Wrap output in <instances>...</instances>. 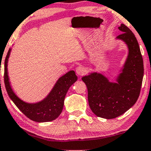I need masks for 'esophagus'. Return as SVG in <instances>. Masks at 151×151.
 <instances>
[{
	"label": "esophagus",
	"instance_id": "esophagus-1",
	"mask_svg": "<svg viewBox=\"0 0 151 151\" xmlns=\"http://www.w3.org/2000/svg\"><path fill=\"white\" fill-rule=\"evenodd\" d=\"M86 70L82 66H79V67H77V69H76V73H77V75L79 76H82L85 74Z\"/></svg>",
	"mask_w": 151,
	"mask_h": 151
}]
</instances>
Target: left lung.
<instances>
[{
	"label": "left lung",
	"instance_id": "1",
	"mask_svg": "<svg viewBox=\"0 0 151 151\" xmlns=\"http://www.w3.org/2000/svg\"><path fill=\"white\" fill-rule=\"evenodd\" d=\"M118 29L122 34L116 39L126 44L128 54L116 77V82H110L98 72L89 73L82 78L88 90L91 110L97 117L105 119L115 118L135 105L143 78V60L136 38L125 24H122Z\"/></svg>",
	"mask_w": 151,
	"mask_h": 151
}]
</instances>
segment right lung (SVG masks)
<instances>
[{
  "label": "right lung",
  "instance_id": "add662e5",
  "mask_svg": "<svg viewBox=\"0 0 151 151\" xmlns=\"http://www.w3.org/2000/svg\"><path fill=\"white\" fill-rule=\"evenodd\" d=\"M11 49H9L5 59L4 83L8 96L16 107L31 120L38 122L54 120L62 113L64 102L69 87L77 80L74 71H69L59 77L51 92L44 99L35 103H29L20 99L13 90L9 82L8 62Z\"/></svg>",
  "mask_w": 151,
  "mask_h": 151
}]
</instances>
